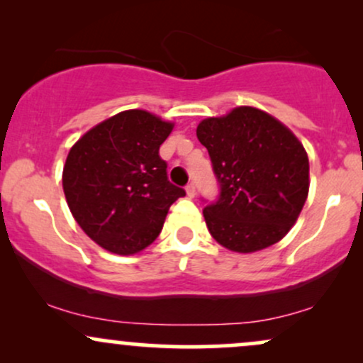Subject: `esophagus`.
I'll return each mask as SVG.
<instances>
[{
    "label": "esophagus",
    "instance_id": "1",
    "mask_svg": "<svg viewBox=\"0 0 363 363\" xmlns=\"http://www.w3.org/2000/svg\"><path fill=\"white\" fill-rule=\"evenodd\" d=\"M186 193H187V196H189V198H194V196H196V186L193 184V182L186 186Z\"/></svg>",
    "mask_w": 363,
    "mask_h": 363
}]
</instances>
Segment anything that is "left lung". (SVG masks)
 <instances>
[{"mask_svg":"<svg viewBox=\"0 0 363 363\" xmlns=\"http://www.w3.org/2000/svg\"><path fill=\"white\" fill-rule=\"evenodd\" d=\"M196 136L220 186L218 199L203 210L216 242L245 254L281 240L309 194V158L297 136L247 106L203 119Z\"/></svg>","mask_w":363,"mask_h":363,"instance_id":"obj_1","label":"left lung"}]
</instances>
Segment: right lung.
I'll return each instance as SVG.
<instances>
[{
  "label": "right lung",
  "mask_w": 363,
  "mask_h": 363,
  "mask_svg": "<svg viewBox=\"0 0 363 363\" xmlns=\"http://www.w3.org/2000/svg\"><path fill=\"white\" fill-rule=\"evenodd\" d=\"M172 128L147 111H124L69 150L62 169L66 201L83 232L106 251H143L160 234L170 205L186 194L169 181L158 155Z\"/></svg>",
  "instance_id": "right-lung-1"
}]
</instances>
